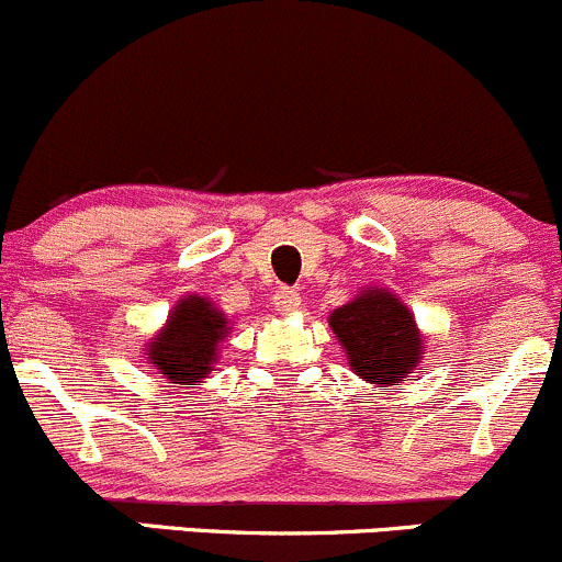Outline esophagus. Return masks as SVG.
<instances>
[{"label":"esophagus","mask_w":562,"mask_h":562,"mask_svg":"<svg viewBox=\"0 0 562 562\" xmlns=\"http://www.w3.org/2000/svg\"><path fill=\"white\" fill-rule=\"evenodd\" d=\"M273 305L279 313H294V311H300V305H303V297H300L297 289L281 286L279 292L273 294Z\"/></svg>","instance_id":"obj_1"}]
</instances>
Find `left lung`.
I'll return each mask as SVG.
<instances>
[{
    "instance_id": "1",
    "label": "left lung",
    "mask_w": 562,
    "mask_h": 562,
    "mask_svg": "<svg viewBox=\"0 0 562 562\" xmlns=\"http://www.w3.org/2000/svg\"><path fill=\"white\" fill-rule=\"evenodd\" d=\"M329 327L346 348L348 364L378 389L400 385L424 359V337L415 316L389 289L370 286L331 311Z\"/></svg>"
}]
</instances>
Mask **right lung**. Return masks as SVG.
<instances>
[{"label":"right lung","instance_id":"obj_1","mask_svg":"<svg viewBox=\"0 0 562 562\" xmlns=\"http://www.w3.org/2000/svg\"><path fill=\"white\" fill-rule=\"evenodd\" d=\"M227 318L211 300L187 294L168 313V322L147 346V364L155 375L168 378L171 383L192 385L203 383L214 370L220 342L225 340Z\"/></svg>","mask_w":562,"mask_h":562}]
</instances>
